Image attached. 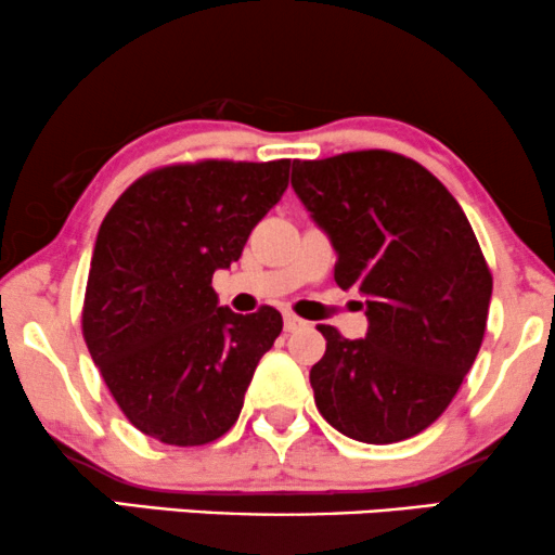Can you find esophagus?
Returning a JSON list of instances; mask_svg holds the SVG:
<instances>
[{
  "instance_id": "34e87169",
  "label": "esophagus",
  "mask_w": 555,
  "mask_h": 555,
  "mask_svg": "<svg viewBox=\"0 0 555 555\" xmlns=\"http://www.w3.org/2000/svg\"><path fill=\"white\" fill-rule=\"evenodd\" d=\"M307 327H310V322H307V320H301L292 312L284 314V330H286V333H297V330H307Z\"/></svg>"
}]
</instances>
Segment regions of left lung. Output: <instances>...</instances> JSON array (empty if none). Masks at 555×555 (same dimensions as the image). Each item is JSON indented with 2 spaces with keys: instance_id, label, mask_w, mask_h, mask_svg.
Masks as SVG:
<instances>
[{
  "instance_id": "8db88e82",
  "label": "left lung",
  "mask_w": 555,
  "mask_h": 555,
  "mask_svg": "<svg viewBox=\"0 0 555 555\" xmlns=\"http://www.w3.org/2000/svg\"><path fill=\"white\" fill-rule=\"evenodd\" d=\"M292 186L333 243L335 282L366 297V338L335 327L310 371L335 430L387 446L446 412L487 330L492 273L464 209L417 160L353 151L294 160Z\"/></svg>"
}]
</instances>
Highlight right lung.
Wrapping results in <instances>:
<instances>
[{"instance_id":"1","label":"right lung","mask_w":555,"mask_h":555,"mask_svg":"<svg viewBox=\"0 0 555 555\" xmlns=\"http://www.w3.org/2000/svg\"><path fill=\"white\" fill-rule=\"evenodd\" d=\"M286 184V158L160 166L132 181L104 217L81 330L140 433L166 446H205L235 425L284 322L269 305L254 314L217 305L212 273L241 258Z\"/></svg>"}]
</instances>
